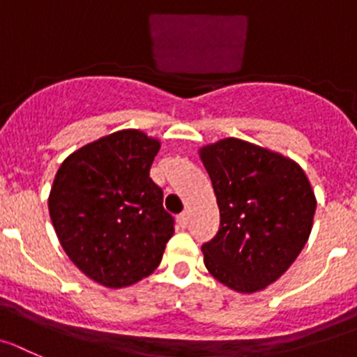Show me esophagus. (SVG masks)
Returning <instances> with one entry per match:
<instances>
[{
  "mask_svg": "<svg viewBox=\"0 0 357 357\" xmlns=\"http://www.w3.org/2000/svg\"><path fill=\"white\" fill-rule=\"evenodd\" d=\"M188 220H190L188 211H183L181 215L178 216V224L181 225V227H186V225H188Z\"/></svg>",
  "mask_w": 357,
  "mask_h": 357,
  "instance_id": "esophagus-1",
  "label": "esophagus"
}]
</instances>
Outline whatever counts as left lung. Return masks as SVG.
<instances>
[{
	"instance_id": "8db88e82",
	"label": "left lung",
	"mask_w": 357,
	"mask_h": 357,
	"mask_svg": "<svg viewBox=\"0 0 357 357\" xmlns=\"http://www.w3.org/2000/svg\"><path fill=\"white\" fill-rule=\"evenodd\" d=\"M199 153L220 208L218 232L202 245L206 268L234 291H262L308 241L314 190L294 160L241 139H222Z\"/></svg>"
}]
</instances>
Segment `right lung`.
Wrapping results in <instances>:
<instances>
[{
    "instance_id": "1",
    "label": "right lung",
    "mask_w": 357,
    "mask_h": 357,
    "mask_svg": "<svg viewBox=\"0 0 357 357\" xmlns=\"http://www.w3.org/2000/svg\"><path fill=\"white\" fill-rule=\"evenodd\" d=\"M160 149L119 130L73 151L56 172L49 215L63 250L86 276L121 289L149 276L174 234L163 192L149 178Z\"/></svg>"
}]
</instances>
